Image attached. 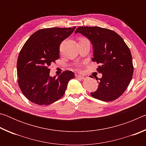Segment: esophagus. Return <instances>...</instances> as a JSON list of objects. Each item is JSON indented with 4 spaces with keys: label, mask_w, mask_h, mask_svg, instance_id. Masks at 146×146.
Segmentation results:
<instances>
[{
    "label": "esophagus",
    "mask_w": 146,
    "mask_h": 146,
    "mask_svg": "<svg viewBox=\"0 0 146 146\" xmlns=\"http://www.w3.org/2000/svg\"><path fill=\"white\" fill-rule=\"evenodd\" d=\"M76 76L77 78H80L81 79H82V80H84V79H85L86 78V76L84 75H76Z\"/></svg>",
    "instance_id": "34e87169"
}]
</instances>
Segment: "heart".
<instances>
[{
    "instance_id": "obj_1",
    "label": "heart",
    "mask_w": 146,
    "mask_h": 146,
    "mask_svg": "<svg viewBox=\"0 0 146 146\" xmlns=\"http://www.w3.org/2000/svg\"><path fill=\"white\" fill-rule=\"evenodd\" d=\"M76 68H80V66H79V65H76Z\"/></svg>"
}]
</instances>
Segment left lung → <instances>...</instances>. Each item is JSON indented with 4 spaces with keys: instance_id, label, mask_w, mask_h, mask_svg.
Masks as SVG:
<instances>
[{
    "instance_id": "obj_1",
    "label": "left lung",
    "mask_w": 146,
    "mask_h": 146,
    "mask_svg": "<svg viewBox=\"0 0 146 146\" xmlns=\"http://www.w3.org/2000/svg\"><path fill=\"white\" fill-rule=\"evenodd\" d=\"M77 33L90 40L93 48L92 60L100 64L97 70L102 74V77L97 90L91 95L106 102L116 100L132 79L134 68L129 48L119 35L111 29L82 26L76 29Z\"/></svg>"
}]
</instances>
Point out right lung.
I'll return each instance as SVG.
<instances>
[{
  "label": "right lung",
  "instance_id": "1",
  "mask_svg": "<svg viewBox=\"0 0 146 146\" xmlns=\"http://www.w3.org/2000/svg\"><path fill=\"white\" fill-rule=\"evenodd\" d=\"M75 28L39 29L24 44L17 60V76L19 88L29 101L40 106L53 104L64 95L68 82L75 78L71 71L51 77L49 67L59 58L61 42Z\"/></svg>",
  "mask_w": 146,
  "mask_h": 146
}]
</instances>
